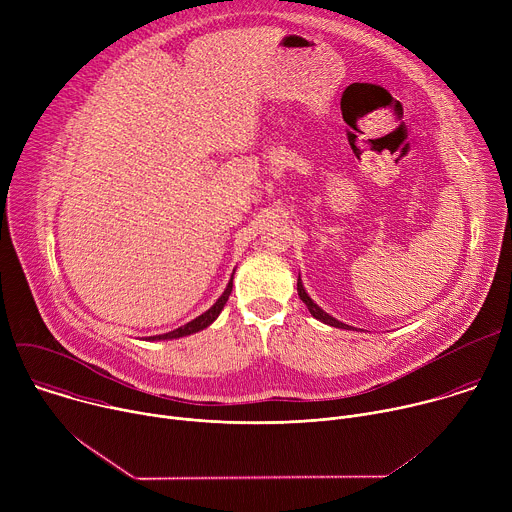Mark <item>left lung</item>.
<instances>
[{
	"mask_svg": "<svg viewBox=\"0 0 512 512\" xmlns=\"http://www.w3.org/2000/svg\"><path fill=\"white\" fill-rule=\"evenodd\" d=\"M298 296H300V300L308 306L310 314H312L316 320H320V322H324V324H328V326H332V328L356 330V328H352V326H348V324H344V322H340V320L332 318V316H330V314H326L318 304H314V300L308 296V291H306V287H304V283H302V277H298Z\"/></svg>",
	"mask_w": 512,
	"mask_h": 512,
	"instance_id": "8db88e82",
	"label": "left lung"
}]
</instances>
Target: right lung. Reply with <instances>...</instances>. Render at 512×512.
<instances>
[{"label":"right lung","instance_id":"obj_1","mask_svg":"<svg viewBox=\"0 0 512 512\" xmlns=\"http://www.w3.org/2000/svg\"><path fill=\"white\" fill-rule=\"evenodd\" d=\"M235 273V271H233ZM231 291H233V277H231V281H229V285L225 287V291H223V296L218 298L204 314H200L198 318H194L192 322H188V324H184V326H180V328H176V330H172V332H166V334H158V336H150L148 340H174V338H182V336H190V334H194V332H200V330H204V328H208L216 318H218V314L223 312V308H225V304H227V300H229V296H231Z\"/></svg>","mask_w":512,"mask_h":512}]
</instances>
